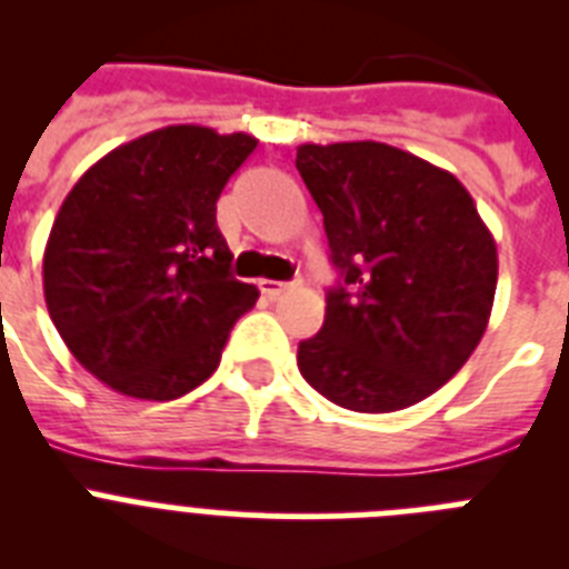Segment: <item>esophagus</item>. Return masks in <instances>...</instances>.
<instances>
[{
  "label": "esophagus",
  "mask_w": 569,
  "mask_h": 569,
  "mask_svg": "<svg viewBox=\"0 0 569 569\" xmlns=\"http://www.w3.org/2000/svg\"><path fill=\"white\" fill-rule=\"evenodd\" d=\"M259 290L264 296H268V299H279L281 293H288L290 290V284L288 281H273V279H259Z\"/></svg>",
  "instance_id": "34e87169"
}]
</instances>
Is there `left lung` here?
<instances>
[{
	"label": "left lung",
	"mask_w": 569,
	"mask_h": 569,
	"mask_svg": "<svg viewBox=\"0 0 569 569\" xmlns=\"http://www.w3.org/2000/svg\"><path fill=\"white\" fill-rule=\"evenodd\" d=\"M339 288L299 370L356 413H393L459 373L487 330L499 253L453 173L385 142L299 144Z\"/></svg>",
	"instance_id": "1"
}]
</instances>
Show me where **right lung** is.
Here are the masks:
<instances>
[{
    "mask_svg": "<svg viewBox=\"0 0 569 569\" xmlns=\"http://www.w3.org/2000/svg\"><path fill=\"white\" fill-rule=\"evenodd\" d=\"M256 144L248 133L170 124L102 156L59 208L44 305L70 353L116 393H190L259 299L233 279L216 228V202Z\"/></svg>",
    "mask_w": 569,
    "mask_h": 569,
    "instance_id": "obj_1",
    "label": "right lung"
}]
</instances>
